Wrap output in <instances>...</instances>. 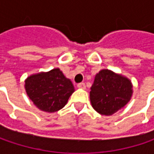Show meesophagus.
<instances>
[{
  "label": "esophagus",
  "mask_w": 154,
  "mask_h": 154,
  "mask_svg": "<svg viewBox=\"0 0 154 154\" xmlns=\"http://www.w3.org/2000/svg\"><path fill=\"white\" fill-rule=\"evenodd\" d=\"M77 86L79 87V88H81V89H86V84L84 83V82H81V83H79Z\"/></svg>",
  "instance_id": "1"
}]
</instances>
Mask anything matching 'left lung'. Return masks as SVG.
<instances>
[{
	"label": "left lung",
	"instance_id": "obj_1",
	"mask_svg": "<svg viewBox=\"0 0 154 154\" xmlns=\"http://www.w3.org/2000/svg\"><path fill=\"white\" fill-rule=\"evenodd\" d=\"M132 92V85L128 79L103 69L95 76L90 99L97 112L110 116L127 104Z\"/></svg>",
	"mask_w": 154,
	"mask_h": 154
}]
</instances>
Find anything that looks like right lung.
I'll list each match as a JSON object with an SVG mask.
<instances>
[{"instance_id": "add662e5", "label": "right lung", "mask_w": 154, "mask_h": 154, "mask_svg": "<svg viewBox=\"0 0 154 154\" xmlns=\"http://www.w3.org/2000/svg\"><path fill=\"white\" fill-rule=\"evenodd\" d=\"M28 97L39 109L55 112L65 106L74 87L59 68L33 74L26 80Z\"/></svg>"}]
</instances>
